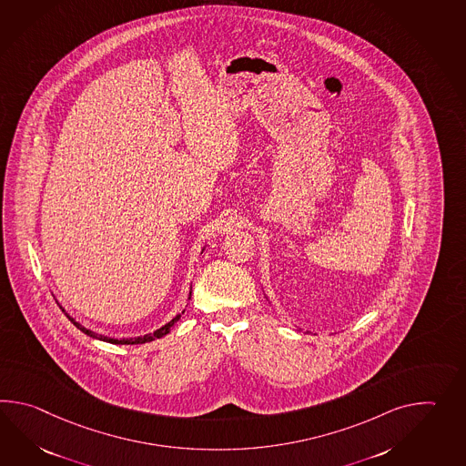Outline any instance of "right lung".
Wrapping results in <instances>:
<instances>
[{
  "label": "right lung",
  "mask_w": 466,
  "mask_h": 466,
  "mask_svg": "<svg viewBox=\"0 0 466 466\" xmlns=\"http://www.w3.org/2000/svg\"><path fill=\"white\" fill-rule=\"evenodd\" d=\"M202 252H204V248H202ZM190 298H192V288H190V294H188V300H190ZM63 312H65V316L70 319V321L80 329V331L83 332V334H86V336H90V338H94V339H98V341H105V342H110V344H145V342H150V341H156V339H158V338H164L166 334H168L170 332V328L176 324L178 319H180V316L186 312V309L182 310L180 314H177L176 318L174 319H170V321L167 322V324H164L162 328H158L157 331L154 332H148V334H144V336H137V338H127V339H115V338H106V336H104V334H96V332L90 331V329H86L85 326H82L80 322L75 321L73 319L72 316L66 312V310L63 309Z\"/></svg>",
  "instance_id": "obj_1"
}]
</instances>
